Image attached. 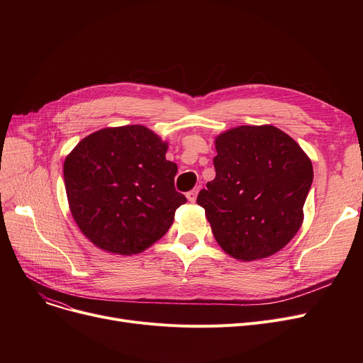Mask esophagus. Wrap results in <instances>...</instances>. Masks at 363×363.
<instances>
[{
	"instance_id": "esophagus-1",
	"label": "esophagus",
	"mask_w": 363,
	"mask_h": 363,
	"mask_svg": "<svg viewBox=\"0 0 363 363\" xmlns=\"http://www.w3.org/2000/svg\"><path fill=\"white\" fill-rule=\"evenodd\" d=\"M199 186L197 188H194V189H191V191H188L186 193V199H188V201H191V203H194L196 201V199H197V194H199Z\"/></svg>"
}]
</instances>
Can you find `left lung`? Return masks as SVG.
<instances>
[{
  "mask_svg": "<svg viewBox=\"0 0 363 363\" xmlns=\"http://www.w3.org/2000/svg\"><path fill=\"white\" fill-rule=\"evenodd\" d=\"M216 178L199 193L213 235L238 260L279 252L297 234L313 167L281 129L238 126L216 138Z\"/></svg>",
  "mask_w": 363,
  "mask_h": 363,
  "instance_id": "left-lung-1",
  "label": "left lung"
}]
</instances>
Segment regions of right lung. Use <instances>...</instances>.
Listing matches in <instances>:
<instances>
[{"mask_svg":"<svg viewBox=\"0 0 363 363\" xmlns=\"http://www.w3.org/2000/svg\"><path fill=\"white\" fill-rule=\"evenodd\" d=\"M167 144L141 125L106 128L84 138L63 166L70 212L100 249L137 255L160 240L186 201Z\"/></svg>","mask_w":363,"mask_h":363,"instance_id":"obj_1","label":"right lung"}]
</instances>
